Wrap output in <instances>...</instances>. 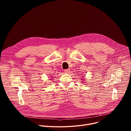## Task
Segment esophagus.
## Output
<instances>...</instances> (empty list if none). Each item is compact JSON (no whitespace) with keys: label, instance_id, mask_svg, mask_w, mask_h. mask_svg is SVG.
Returning a JSON list of instances; mask_svg holds the SVG:
<instances>
[{"label":"esophagus","instance_id":"obj_1","mask_svg":"<svg viewBox=\"0 0 131 131\" xmlns=\"http://www.w3.org/2000/svg\"><path fill=\"white\" fill-rule=\"evenodd\" d=\"M70 70L69 69H65V70H64V72H65V73H69V72H70Z\"/></svg>","mask_w":131,"mask_h":131}]
</instances>
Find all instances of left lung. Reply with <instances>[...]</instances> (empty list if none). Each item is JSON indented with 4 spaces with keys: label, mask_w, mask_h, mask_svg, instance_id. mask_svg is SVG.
<instances>
[{
    "label": "left lung",
    "mask_w": 131,
    "mask_h": 131,
    "mask_svg": "<svg viewBox=\"0 0 131 131\" xmlns=\"http://www.w3.org/2000/svg\"><path fill=\"white\" fill-rule=\"evenodd\" d=\"M82 78H83V77H82ZM81 79H82V78H81ZM82 80H84V79H83V78H82Z\"/></svg>",
    "instance_id": "8db88e82"
}]
</instances>
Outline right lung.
I'll list each match as a JSON object with an SVG mask.
<instances>
[{
	"label": "right lung",
	"mask_w": 131,
	"mask_h": 131,
	"mask_svg": "<svg viewBox=\"0 0 131 131\" xmlns=\"http://www.w3.org/2000/svg\"><path fill=\"white\" fill-rule=\"evenodd\" d=\"M50 78H52V77H51Z\"/></svg>",
	"instance_id": "obj_1"
}]
</instances>
